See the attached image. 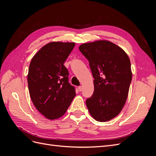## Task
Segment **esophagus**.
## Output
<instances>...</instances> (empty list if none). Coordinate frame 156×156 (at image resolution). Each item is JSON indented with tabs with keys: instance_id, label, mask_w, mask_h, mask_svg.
Wrapping results in <instances>:
<instances>
[{
	"instance_id": "34e87169",
	"label": "esophagus",
	"mask_w": 156,
	"mask_h": 156,
	"mask_svg": "<svg viewBox=\"0 0 156 156\" xmlns=\"http://www.w3.org/2000/svg\"><path fill=\"white\" fill-rule=\"evenodd\" d=\"M78 89H79V90L80 92H81V91L83 90V87H82V86H79V87H78Z\"/></svg>"
}]
</instances>
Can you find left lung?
Instances as JSON below:
<instances>
[{"mask_svg":"<svg viewBox=\"0 0 156 156\" xmlns=\"http://www.w3.org/2000/svg\"><path fill=\"white\" fill-rule=\"evenodd\" d=\"M80 51L88 59L94 91L86 100L90 115L99 122L116 117L123 108L132 79L129 56L119 46L107 40L83 44Z\"/></svg>","mask_w":156,"mask_h":156,"instance_id":"left-lung-1","label":"left lung"}]
</instances>
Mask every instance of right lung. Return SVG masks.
<instances>
[{"instance_id": "right-lung-1", "label": "right lung", "mask_w": 156, "mask_h": 156, "mask_svg": "<svg viewBox=\"0 0 156 156\" xmlns=\"http://www.w3.org/2000/svg\"><path fill=\"white\" fill-rule=\"evenodd\" d=\"M75 45L50 42L37 52L30 63L27 81L30 98L37 110L49 120L62 116L76 95L64 66Z\"/></svg>"}]
</instances>
